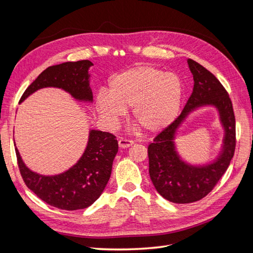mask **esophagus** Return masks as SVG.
Returning a JSON list of instances; mask_svg holds the SVG:
<instances>
[{"label":"esophagus","instance_id":"esophagus-1","mask_svg":"<svg viewBox=\"0 0 253 253\" xmlns=\"http://www.w3.org/2000/svg\"><path fill=\"white\" fill-rule=\"evenodd\" d=\"M134 143V141L132 139H126V138H120L119 141H118V144L119 147L125 149V148H128L131 147V145Z\"/></svg>","mask_w":253,"mask_h":253}]
</instances>
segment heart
Listing matches in <instances>:
<instances>
[{"label":"heart","instance_id":"1","mask_svg":"<svg viewBox=\"0 0 253 253\" xmlns=\"http://www.w3.org/2000/svg\"><path fill=\"white\" fill-rule=\"evenodd\" d=\"M182 84L177 75L152 65H137L111 79L109 93L99 91L96 108L105 124L115 126L132 108L131 117L147 133H156L177 116Z\"/></svg>","mask_w":253,"mask_h":253}]
</instances>
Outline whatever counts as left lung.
Masks as SVG:
<instances>
[{"label":"left lung","mask_w":253,"mask_h":253,"mask_svg":"<svg viewBox=\"0 0 253 253\" xmlns=\"http://www.w3.org/2000/svg\"><path fill=\"white\" fill-rule=\"evenodd\" d=\"M193 75L194 87L179 116L164 128L148 147L149 173L157 192L175 204L201 201L216 186L227 171L235 151V116L231 99L217 78L192 59H188ZM204 105H214L220 112L225 128L224 145L215 162L203 167L190 166L174 151L175 129L193 109Z\"/></svg>","instance_id":"8db88e82"}]
</instances>
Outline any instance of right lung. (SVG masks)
<instances>
[{"label":"right lung","instance_id":"1","mask_svg":"<svg viewBox=\"0 0 253 253\" xmlns=\"http://www.w3.org/2000/svg\"><path fill=\"white\" fill-rule=\"evenodd\" d=\"M91 65L90 61L81 60L47 67L26 88L20 102L43 87L62 88L77 100L91 102L88 75ZM117 152L116 137L91 129L86 149L77 164L62 174L44 176L30 171L16 149L20 173L27 188L46 204L68 211L87 208L98 200L110 179Z\"/></svg>","mask_w":253,"mask_h":253}]
</instances>
